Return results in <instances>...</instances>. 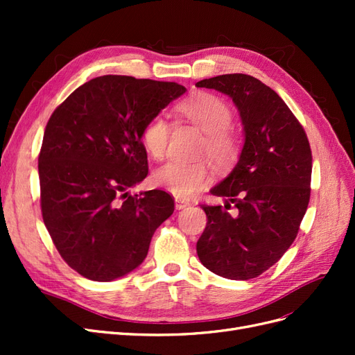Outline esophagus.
Returning a JSON list of instances; mask_svg holds the SVG:
<instances>
[{"mask_svg": "<svg viewBox=\"0 0 355 355\" xmlns=\"http://www.w3.org/2000/svg\"><path fill=\"white\" fill-rule=\"evenodd\" d=\"M189 204H191V202H189V200H187V198H180V197H176V198H175V206H176L178 210H182V209L188 207Z\"/></svg>", "mask_w": 355, "mask_h": 355, "instance_id": "obj_1", "label": "esophagus"}]
</instances>
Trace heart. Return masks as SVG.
Here are the masks:
<instances>
[{"instance_id": "heart-1", "label": "heart", "mask_w": 355, "mask_h": 355, "mask_svg": "<svg viewBox=\"0 0 355 355\" xmlns=\"http://www.w3.org/2000/svg\"><path fill=\"white\" fill-rule=\"evenodd\" d=\"M178 112L206 133L200 148L218 167H230L240 154V141L230 124L232 111L228 103L210 93H200L178 105ZM170 137V124L163 115H155L142 128L141 139L146 153L163 158ZM210 171L204 161L170 159L154 173L155 185L176 197H189L207 184Z\"/></svg>"}]
</instances>
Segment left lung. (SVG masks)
I'll return each mask as SVG.
<instances>
[{"instance_id":"8db88e82","label":"left lung","mask_w":355,"mask_h":355,"mask_svg":"<svg viewBox=\"0 0 355 355\" xmlns=\"http://www.w3.org/2000/svg\"><path fill=\"white\" fill-rule=\"evenodd\" d=\"M196 85L228 94L244 127L237 166L210 189L227 198L225 206H201L207 225L197 254L214 274L250 280L280 261L296 239L311 194L309 142L284 101L252 75L225 73Z\"/></svg>"}]
</instances>
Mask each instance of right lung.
Listing matches in <instances>:
<instances>
[{"instance_id":"obj_1","label":"right lung","mask_w":355,"mask_h":355,"mask_svg":"<svg viewBox=\"0 0 355 355\" xmlns=\"http://www.w3.org/2000/svg\"><path fill=\"white\" fill-rule=\"evenodd\" d=\"M185 92L178 83L103 75L51 114L38 157L42 220L63 261L89 280L132 272L173 213L166 191L132 196L128 188L148 175L145 123Z\"/></svg>"}]
</instances>
